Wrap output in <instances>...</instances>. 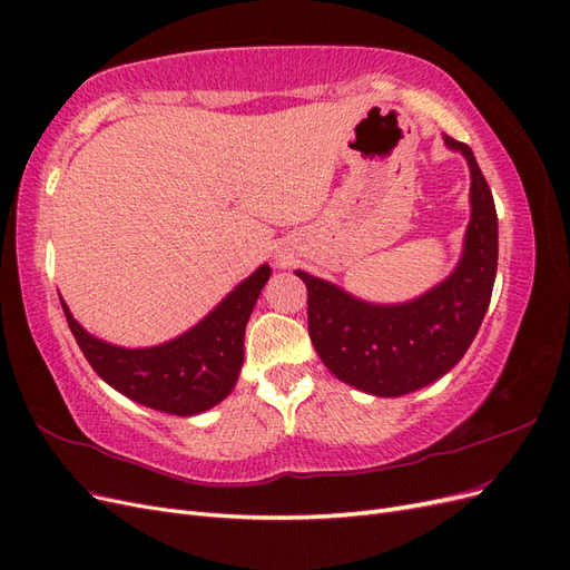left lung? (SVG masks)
<instances>
[{
  "label": "left lung",
  "instance_id": "left-lung-1",
  "mask_svg": "<svg viewBox=\"0 0 570 570\" xmlns=\"http://www.w3.org/2000/svg\"><path fill=\"white\" fill-rule=\"evenodd\" d=\"M471 168V220L450 278L404 304H371L297 271L308 292V335L342 383L375 396H402L435 383L471 347L497 275V209L469 145L444 135Z\"/></svg>",
  "mask_w": 570,
  "mask_h": 570
}]
</instances>
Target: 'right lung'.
<instances>
[{
  "label": "right lung",
  "mask_w": 570,
  "mask_h": 570,
  "mask_svg": "<svg viewBox=\"0 0 570 570\" xmlns=\"http://www.w3.org/2000/svg\"><path fill=\"white\" fill-rule=\"evenodd\" d=\"M271 268L264 264L187 333L157 347L126 350L90 335L61 299L68 327L101 381L128 400L195 416L226 400L245 358V327Z\"/></svg>",
  "instance_id": "right-lung-1"
}]
</instances>
